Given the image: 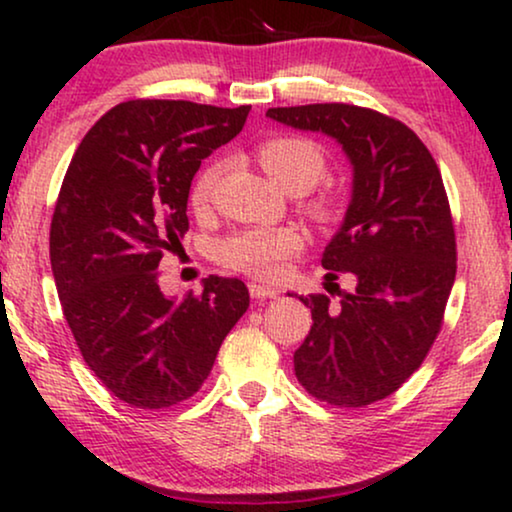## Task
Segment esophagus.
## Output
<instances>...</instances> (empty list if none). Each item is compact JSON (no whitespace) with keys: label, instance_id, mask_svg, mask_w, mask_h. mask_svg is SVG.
Returning a JSON list of instances; mask_svg holds the SVG:
<instances>
[{"label":"esophagus","instance_id":"obj_1","mask_svg":"<svg viewBox=\"0 0 512 512\" xmlns=\"http://www.w3.org/2000/svg\"><path fill=\"white\" fill-rule=\"evenodd\" d=\"M249 296L254 300H272V298H277V291L270 289V286L249 284Z\"/></svg>","mask_w":512,"mask_h":512}]
</instances>
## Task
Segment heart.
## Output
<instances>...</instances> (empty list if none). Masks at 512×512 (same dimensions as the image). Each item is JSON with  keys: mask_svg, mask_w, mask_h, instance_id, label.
I'll return each instance as SVG.
<instances>
[{"mask_svg": "<svg viewBox=\"0 0 512 512\" xmlns=\"http://www.w3.org/2000/svg\"><path fill=\"white\" fill-rule=\"evenodd\" d=\"M258 160L265 172L289 193H307L326 177V156L312 139L282 135L258 146ZM221 165L212 163L195 177L191 205L202 209L212 200ZM303 209L319 223H335L342 216L340 198L333 191H319L303 202ZM305 247V237L296 228H244L216 244V258L228 268L258 279H275L284 263Z\"/></svg>", "mask_w": 512, "mask_h": 512, "instance_id": "b5f03b06", "label": "heart"}]
</instances>
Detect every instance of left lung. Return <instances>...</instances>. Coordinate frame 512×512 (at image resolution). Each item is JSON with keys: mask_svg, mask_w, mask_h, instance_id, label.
Segmentation results:
<instances>
[{"mask_svg": "<svg viewBox=\"0 0 512 512\" xmlns=\"http://www.w3.org/2000/svg\"><path fill=\"white\" fill-rule=\"evenodd\" d=\"M272 121L324 132L354 167L352 202L321 265L352 272L340 303L300 296L312 328L293 354L307 394L363 408L401 387L443 326L457 275V240L436 160L408 125L375 109L328 102L268 109Z\"/></svg>", "mask_w": 512, "mask_h": 512, "instance_id": "obj_1", "label": "left lung"}]
</instances>
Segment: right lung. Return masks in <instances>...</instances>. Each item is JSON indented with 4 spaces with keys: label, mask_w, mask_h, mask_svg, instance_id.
Returning <instances> with one entry per match:
<instances>
[{
    "label": "right lung",
    "mask_w": 512,
    "mask_h": 512,
    "mask_svg": "<svg viewBox=\"0 0 512 512\" xmlns=\"http://www.w3.org/2000/svg\"><path fill=\"white\" fill-rule=\"evenodd\" d=\"M251 107L130 100L81 139L51 221V268L83 361L123 403L160 410L207 380L230 328L247 312L235 277L209 275L174 303L160 258L181 247L200 163L242 130Z\"/></svg>",
    "instance_id": "right-lung-1"
}]
</instances>
